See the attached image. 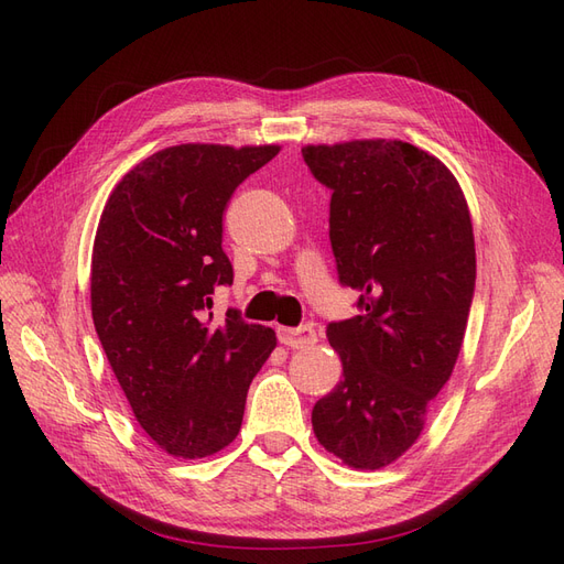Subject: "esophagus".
Instances as JSON below:
<instances>
[{"label": "esophagus", "instance_id": "1", "mask_svg": "<svg viewBox=\"0 0 564 564\" xmlns=\"http://www.w3.org/2000/svg\"><path fill=\"white\" fill-rule=\"evenodd\" d=\"M279 339L290 349H304V347H312V344L318 341L316 330L312 328V325H300V328H281Z\"/></svg>", "mask_w": 564, "mask_h": 564}]
</instances>
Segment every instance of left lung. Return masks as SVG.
Wrapping results in <instances>:
<instances>
[{"instance_id":"left-lung-1","label":"left lung","mask_w":564,"mask_h":564,"mask_svg":"<svg viewBox=\"0 0 564 564\" xmlns=\"http://www.w3.org/2000/svg\"><path fill=\"white\" fill-rule=\"evenodd\" d=\"M330 196L337 279L358 316L328 323L344 379L314 405L318 443L354 468H381L420 438L457 362L476 290L474 225L443 163L403 140L308 144Z\"/></svg>"}]
</instances>
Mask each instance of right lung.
Returning <instances> with one entry per match:
<instances>
[{"label": "right lung", "instance_id": "obj_1", "mask_svg": "<svg viewBox=\"0 0 564 564\" xmlns=\"http://www.w3.org/2000/svg\"><path fill=\"white\" fill-rule=\"evenodd\" d=\"M276 154V144L161 150L123 175L100 215L96 333L135 420L175 457H206L236 438L250 381L276 347L271 328L210 312L215 288L234 281L225 208Z\"/></svg>", "mask_w": 564, "mask_h": 564}]
</instances>
